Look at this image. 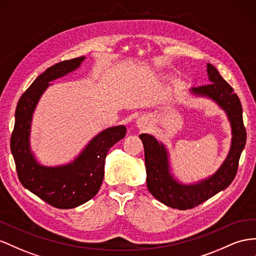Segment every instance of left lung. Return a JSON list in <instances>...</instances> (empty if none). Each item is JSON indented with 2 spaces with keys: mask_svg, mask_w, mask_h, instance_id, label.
Wrapping results in <instances>:
<instances>
[{
  "mask_svg": "<svg viewBox=\"0 0 256 256\" xmlns=\"http://www.w3.org/2000/svg\"><path fill=\"white\" fill-rule=\"evenodd\" d=\"M206 71L210 84L192 88V92L209 96L224 108L232 130L230 152L216 174L192 185L176 182L169 172L168 156L164 145L158 143L154 136L140 134L144 146L148 188L157 200L174 209H192L225 190L237 174L240 155L246 141L242 108L237 94L212 64H208Z\"/></svg>",
  "mask_w": 256,
  "mask_h": 256,
  "instance_id": "1",
  "label": "left lung"
}]
</instances>
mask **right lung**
<instances>
[{
  "label": "right lung",
  "instance_id": "add662e5",
  "mask_svg": "<svg viewBox=\"0 0 256 256\" xmlns=\"http://www.w3.org/2000/svg\"><path fill=\"white\" fill-rule=\"evenodd\" d=\"M85 57L58 62L36 78L20 96L10 136V150L20 183L34 195L58 209H72L88 202L99 192L104 176L108 150L126 134L125 126L106 129L87 145L73 164L62 167L40 166L29 148L34 108L48 82L78 68Z\"/></svg>",
  "mask_w": 256,
  "mask_h": 256
}]
</instances>
